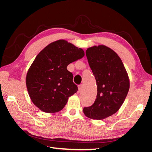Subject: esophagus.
<instances>
[{
	"label": "esophagus",
	"instance_id": "esophagus-1",
	"mask_svg": "<svg viewBox=\"0 0 152 152\" xmlns=\"http://www.w3.org/2000/svg\"><path fill=\"white\" fill-rule=\"evenodd\" d=\"M82 88H83V85H82V84H80V85H78V91H79V92H80L82 91Z\"/></svg>",
	"mask_w": 152,
	"mask_h": 152
}]
</instances>
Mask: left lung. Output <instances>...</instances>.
<instances>
[{
	"mask_svg": "<svg viewBox=\"0 0 152 152\" xmlns=\"http://www.w3.org/2000/svg\"><path fill=\"white\" fill-rule=\"evenodd\" d=\"M86 56L96 79L97 95L94 104L84 107L83 112L90 119L102 120L122 106L129 89V78L119 56L107 46L88 48Z\"/></svg>",
	"mask_w": 152,
	"mask_h": 152,
	"instance_id": "8db88e82",
	"label": "left lung"
}]
</instances>
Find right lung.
Listing matches in <instances>:
<instances>
[{"label": "right lung", "instance_id": "1", "mask_svg": "<svg viewBox=\"0 0 152 152\" xmlns=\"http://www.w3.org/2000/svg\"><path fill=\"white\" fill-rule=\"evenodd\" d=\"M84 56L82 49L64 39L50 43L38 53L26 76L28 93L38 109L53 113L65 107L78 91L67 66Z\"/></svg>", "mask_w": 152, "mask_h": 152}]
</instances>
